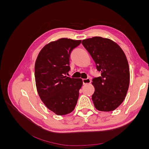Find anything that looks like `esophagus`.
Here are the masks:
<instances>
[{"instance_id": "34e87169", "label": "esophagus", "mask_w": 149, "mask_h": 149, "mask_svg": "<svg viewBox=\"0 0 149 149\" xmlns=\"http://www.w3.org/2000/svg\"><path fill=\"white\" fill-rule=\"evenodd\" d=\"M91 79L89 78H87V79H83V84H89L91 83Z\"/></svg>"}]
</instances>
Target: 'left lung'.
<instances>
[{
    "label": "left lung",
    "mask_w": 149,
    "mask_h": 149,
    "mask_svg": "<svg viewBox=\"0 0 149 149\" xmlns=\"http://www.w3.org/2000/svg\"><path fill=\"white\" fill-rule=\"evenodd\" d=\"M82 44L101 73L92 80L95 88L92 96L94 105L101 111H114L124 101L129 86L130 72L125 53L116 43L100 37L83 40Z\"/></svg>",
    "instance_id": "8db88e82"
}]
</instances>
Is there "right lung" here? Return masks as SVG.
Here are the masks:
<instances>
[{
	"label": "right lung",
	"mask_w": 149,
	"mask_h": 149,
	"mask_svg": "<svg viewBox=\"0 0 149 149\" xmlns=\"http://www.w3.org/2000/svg\"><path fill=\"white\" fill-rule=\"evenodd\" d=\"M81 42V40L59 39L45 46L36 60L35 77L39 96L57 115L70 113L77 104L83 81L66 74L70 70V53Z\"/></svg>",
	"instance_id": "obj_1"
}]
</instances>
